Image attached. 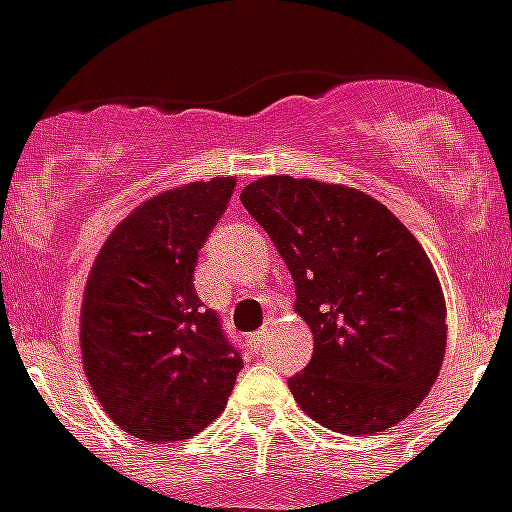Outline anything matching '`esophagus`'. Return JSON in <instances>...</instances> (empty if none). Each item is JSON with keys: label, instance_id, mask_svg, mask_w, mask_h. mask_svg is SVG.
I'll return each mask as SVG.
<instances>
[{"label": "esophagus", "instance_id": "1", "mask_svg": "<svg viewBox=\"0 0 512 512\" xmlns=\"http://www.w3.org/2000/svg\"><path fill=\"white\" fill-rule=\"evenodd\" d=\"M268 337H270V330H257V332H252V335H250L252 350H255V353H260L262 345L268 342Z\"/></svg>", "mask_w": 512, "mask_h": 512}]
</instances>
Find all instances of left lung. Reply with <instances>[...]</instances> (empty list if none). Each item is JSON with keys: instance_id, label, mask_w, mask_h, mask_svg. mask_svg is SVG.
Listing matches in <instances>:
<instances>
[{"instance_id": "8db88e82", "label": "left lung", "mask_w": 512, "mask_h": 512, "mask_svg": "<svg viewBox=\"0 0 512 512\" xmlns=\"http://www.w3.org/2000/svg\"><path fill=\"white\" fill-rule=\"evenodd\" d=\"M291 270L314 335L288 379L301 410L345 435L381 433L428 397L446 355L441 283L410 229L371 195L270 175L242 190Z\"/></svg>"}]
</instances>
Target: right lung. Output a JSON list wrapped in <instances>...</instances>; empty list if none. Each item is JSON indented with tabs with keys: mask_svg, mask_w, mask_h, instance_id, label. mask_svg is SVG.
I'll use <instances>...</instances> for the list:
<instances>
[{
	"mask_svg": "<svg viewBox=\"0 0 512 512\" xmlns=\"http://www.w3.org/2000/svg\"><path fill=\"white\" fill-rule=\"evenodd\" d=\"M237 180L154 195L115 226L87 278L79 342L110 420L141 441H185L224 412L242 355L193 278Z\"/></svg>",
	"mask_w": 512,
	"mask_h": 512,
	"instance_id": "right-lung-1",
	"label": "right lung"
}]
</instances>
